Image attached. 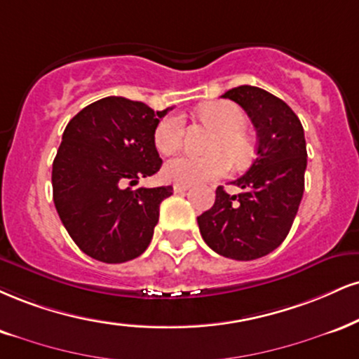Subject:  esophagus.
<instances>
[{
    "label": "esophagus",
    "instance_id": "34e87169",
    "mask_svg": "<svg viewBox=\"0 0 359 359\" xmlns=\"http://www.w3.org/2000/svg\"><path fill=\"white\" fill-rule=\"evenodd\" d=\"M189 189H191V185H189V184H175L174 185V192L175 194H182L185 191H189Z\"/></svg>",
    "mask_w": 359,
    "mask_h": 359
}]
</instances>
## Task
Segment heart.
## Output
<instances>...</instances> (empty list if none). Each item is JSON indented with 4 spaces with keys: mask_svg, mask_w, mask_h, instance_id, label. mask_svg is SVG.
Returning <instances> with one entry per match:
<instances>
[{
    "mask_svg": "<svg viewBox=\"0 0 359 359\" xmlns=\"http://www.w3.org/2000/svg\"><path fill=\"white\" fill-rule=\"evenodd\" d=\"M198 116L217 128L209 150L212 154L194 155L182 154L168 161L163 167V175L168 180L180 184H201L226 175L231 168V158L236 167H243L252 157V144L243 132L245 115L232 102H209L198 109ZM184 140L182 116L170 114L163 116L154 132L155 147L162 154L177 152Z\"/></svg>",
    "mask_w": 359,
    "mask_h": 359,
    "instance_id": "1",
    "label": "heart"
}]
</instances>
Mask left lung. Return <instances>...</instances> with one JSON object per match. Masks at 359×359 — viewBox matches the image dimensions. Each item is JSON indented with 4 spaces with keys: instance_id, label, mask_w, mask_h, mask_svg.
<instances>
[{
    "instance_id": "8db88e82",
    "label": "left lung",
    "mask_w": 359,
    "mask_h": 359,
    "mask_svg": "<svg viewBox=\"0 0 359 359\" xmlns=\"http://www.w3.org/2000/svg\"><path fill=\"white\" fill-rule=\"evenodd\" d=\"M239 103L257 130L252 165L229 196L215 191V202L198 215L202 239L210 249L236 261H252L278 249L291 231L304 192L308 163L304 130L291 107L257 86L241 85L222 95Z\"/></svg>"
}]
</instances>
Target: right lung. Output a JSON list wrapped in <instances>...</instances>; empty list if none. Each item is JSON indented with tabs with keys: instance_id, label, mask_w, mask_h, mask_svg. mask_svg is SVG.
I'll use <instances>...</instances> for the list:
<instances>
[{
	"instance_id": "right-lung-1",
	"label": "right lung",
	"mask_w": 359,
	"mask_h": 359,
	"mask_svg": "<svg viewBox=\"0 0 359 359\" xmlns=\"http://www.w3.org/2000/svg\"><path fill=\"white\" fill-rule=\"evenodd\" d=\"M168 111L107 97L68 122L53 161V202L65 229L86 256L120 264L149 248L167 187H138L161 170L154 132Z\"/></svg>"
}]
</instances>
